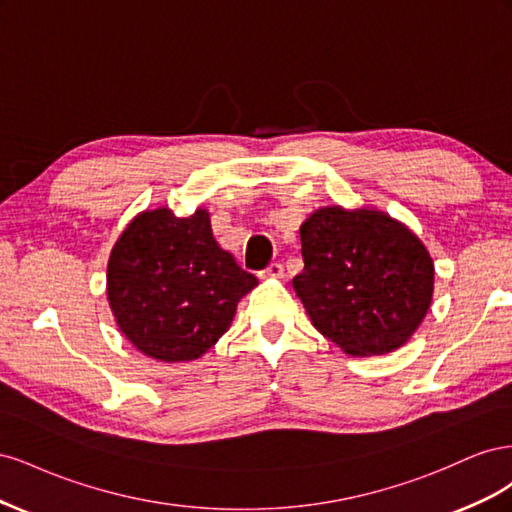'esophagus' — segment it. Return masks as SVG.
<instances>
[{
  "label": "esophagus",
  "mask_w": 512,
  "mask_h": 512,
  "mask_svg": "<svg viewBox=\"0 0 512 512\" xmlns=\"http://www.w3.org/2000/svg\"><path fill=\"white\" fill-rule=\"evenodd\" d=\"M262 275L277 277V280H280V277H284V265H282V262H271V265L265 271H262Z\"/></svg>",
  "instance_id": "34e87169"
}]
</instances>
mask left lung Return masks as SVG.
Masks as SVG:
<instances>
[{
    "label": "left lung",
    "instance_id": "1",
    "mask_svg": "<svg viewBox=\"0 0 512 512\" xmlns=\"http://www.w3.org/2000/svg\"><path fill=\"white\" fill-rule=\"evenodd\" d=\"M292 286L314 327L352 356L393 352L423 322L433 262L412 232L371 209L324 207L301 226Z\"/></svg>",
    "mask_w": 512,
    "mask_h": 512
}]
</instances>
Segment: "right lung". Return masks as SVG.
<instances>
[{"mask_svg": "<svg viewBox=\"0 0 512 512\" xmlns=\"http://www.w3.org/2000/svg\"><path fill=\"white\" fill-rule=\"evenodd\" d=\"M258 284L213 239L209 213L145 211L115 243L106 292L119 329L151 359L203 356L226 333L237 303Z\"/></svg>", "mask_w": 512, "mask_h": 512, "instance_id": "add662e5", "label": "right lung"}]
</instances>
